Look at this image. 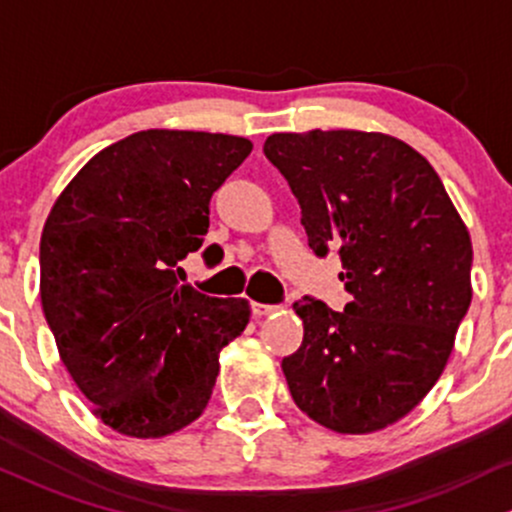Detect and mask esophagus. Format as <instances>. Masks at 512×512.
Returning <instances> with one entry per match:
<instances>
[{
	"label": "esophagus",
	"mask_w": 512,
	"mask_h": 512,
	"mask_svg": "<svg viewBox=\"0 0 512 512\" xmlns=\"http://www.w3.org/2000/svg\"><path fill=\"white\" fill-rule=\"evenodd\" d=\"M273 310H276V305H266V303H251V313H254L256 318H266V315H271Z\"/></svg>",
	"instance_id": "obj_1"
}]
</instances>
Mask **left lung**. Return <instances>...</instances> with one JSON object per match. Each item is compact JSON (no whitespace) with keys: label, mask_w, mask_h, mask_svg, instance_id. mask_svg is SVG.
Wrapping results in <instances>:
<instances>
[{"label":"left lung","mask_w":512,"mask_h":512,"mask_svg":"<svg viewBox=\"0 0 512 512\" xmlns=\"http://www.w3.org/2000/svg\"><path fill=\"white\" fill-rule=\"evenodd\" d=\"M263 152L291 184L310 249H337L342 313L293 303L303 342L281 367L300 412L337 434L407 416L444 372L471 305L473 246L434 167L362 130L276 133Z\"/></svg>","instance_id":"obj_1"}]
</instances>
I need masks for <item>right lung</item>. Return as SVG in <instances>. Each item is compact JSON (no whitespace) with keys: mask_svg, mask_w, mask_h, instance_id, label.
<instances>
[{"mask_svg":"<svg viewBox=\"0 0 512 512\" xmlns=\"http://www.w3.org/2000/svg\"><path fill=\"white\" fill-rule=\"evenodd\" d=\"M251 150L236 135L142 130L91 157L51 207L41 308L68 374L118 434L160 439L199 419L221 347L249 325V300L177 276L209 231V199Z\"/></svg>","mask_w":512,"mask_h":512,"instance_id":"obj_1","label":"right lung"}]
</instances>
